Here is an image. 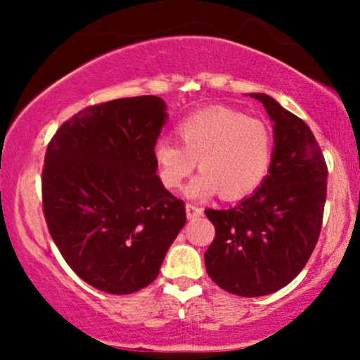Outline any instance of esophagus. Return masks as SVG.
I'll use <instances>...</instances> for the list:
<instances>
[{
    "mask_svg": "<svg viewBox=\"0 0 360 360\" xmlns=\"http://www.w3.org/2000/svg\"><path fill=\"white\" fill-rule=\"evenodd\" d=\"M186 214H188L189 220H193V218H198V217H201V214H203V208H200V206H196V205L188 203V205H186Z\"/></svg>",
    "mask_w": 360,
    "mask_h": 360,
    "instance_id": "34e87169",
    "label": "esophagus"
}]
</instances>
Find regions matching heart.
Here are the masks:
<instances>
[{
    "label": "heart",
    "mask_w": 360,
    "mask_h": 360,
    "mask_svg": "<svg viewBox=\"0 0 360 360\" xmlns=\"http://www.w3.org/2000/svg\"><path fill=\"white\" fill-rule=\"evenodd\" d=\"M177 135L183 146L171 139L157 140L154 146L164 188H181L196 160L201 174L186 188L194 200H206L218 191L225 200H240L260 188L269 174L274 137L262 120L218 106L181 120Z\"/></svg>",
    "instance_id": "obj_1"
}]
</instances>
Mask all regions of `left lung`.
I'll return each mask as SVG.
<instances>
[{"mask_svg": "<svg viewBox=\"0 0 360 360\" xmlns=\"http://www.w3.org/2000/svg\"><path fill=\"white\" fill-rule=\"evenodd\" d=\"M252 96L274 122L269 176L240 205L205 210L214 225L206 272L217 286L243 298L278 291L307 266L321 232L328 176L307 123L271 96Z\"/></svg>", "mask_w": 360, "mask_h": 360, "instance_id": "left-lung-1", "label": "left lung"}]
</instances>
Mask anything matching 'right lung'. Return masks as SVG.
<instances>
[{
	"label": "right lung",
	"instance_id": "right-lung-1",
	"mask_svg": "<svg viewBox=\"0 0 360 360\" xmlns=\"http://www.w3.org/2000/svg\"><path fill=\"white\" fill-rule=\"evenodd\" d=\"M166 117L157 96L100 103L62 123L45 152L49 233L69 267L108 295L154 283L186 223L184 201L155 174Z\"/></svg>",
	"mask_w": 360,
	"mask_h": 360
}]
</instances>
